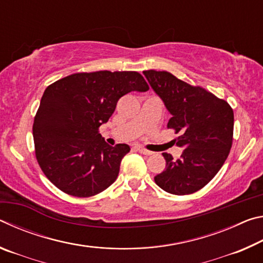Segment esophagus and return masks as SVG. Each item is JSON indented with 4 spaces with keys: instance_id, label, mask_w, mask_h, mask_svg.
Wrapping results in <instances>:
<instances>
[{
    "instance_id": "obj_1",
    "label": "esophagus",
    "mask_w": 263,
    "mask_h": 263,
    "mask_svg": "<svg viewBox=\"0 0 263 263\" xmlns=\"http://www.w3.org/2000/svg\"><path fill=\"white\" fill-rule=\"evenodd\" d=\"M135 148L138 151V152H140L141 154H145V155H152L153 154V152H151V151L146 149L145 147H142V146H140V145H136Z\"/></svg>"
}]
</instances>
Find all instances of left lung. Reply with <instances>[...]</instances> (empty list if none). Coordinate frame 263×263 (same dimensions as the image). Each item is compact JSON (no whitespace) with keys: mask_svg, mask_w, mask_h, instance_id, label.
I'll list each match as a JSON object with an SVG mask.
<instances>
[{"mask_svg":"<svg viewBox=\"0 0 263 263\" xmlns=\"http://www.w3.org/2000/svg\"><path fill=\"white\" fill-rule=\"evenodd\" d=\"M153 90L172 114L168 128L180 135V159L162 153L166 168L154 177L173 195H190L205 186L228 159L233 142L234 114L225 100L203 87L191 86L166 70H144Z\"/></svg>","mask_w":263,"mask_h":263,"instance_id":"8db88e82","label":"left lung"}]
</instances>
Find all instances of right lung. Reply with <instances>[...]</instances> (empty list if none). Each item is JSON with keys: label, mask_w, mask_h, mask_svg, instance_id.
<instances>
[{"label": "right lung", "mask_w": 263, "mask_h": 263, "mask_svg": "<svg viewBox=\"0 0 263 263\" xmlns=\"http://www.w3.org/2000/svg\"><path fill=\"white\" fill-rule=\"evenodd\" d=\"M148 89L144 77L131 70L75 73L50 84L32 126L35 159L47 179L75 197L109 188L130 147L106 144L100 126L122 96Z\"/></svg>", "instance_id": "right-lung-1"}]
</instances>
